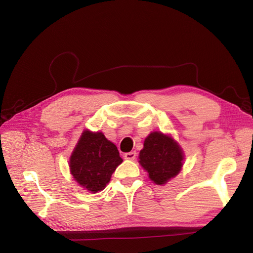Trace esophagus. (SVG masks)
Returning a JSON list of instances; mask_svg holds the SVG:
<instances>
[{"mask_svg": "<svg viewBox=\"0 0 253 253\" xmlns=\"http://www.w3.org/2000/svg\"><path fill=\"white\" fill-rule=\"evenodd\" d=\"M136 156H137L136 152H128V153L124 154L125 160H129V161H133L134 158H136Z\"/></svg>", "mask_w": 253, "mask_h": 253, "instance_id": "1", "label": "esophagus"}]
</instances>
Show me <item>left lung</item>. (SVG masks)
Masks as SVG:
<instances>
[{"label": "left lung", "instance_id": "8db88e82", "mask_svg": "<svg viewBox=\"0 0 253 253\" xmlns=\"http://www.w3.org/2000/svg\"><path fill=\"white\" fill-rule=\"evenodd\" d=\"M139 163L156 184H165L175 177L183 164V153L178 143L162 132H152L144 140Z\"/></svg>", "mask_w": 253, "mask_h": 253}]
</instances>
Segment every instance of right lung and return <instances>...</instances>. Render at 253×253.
<instances>
[{"instance_id": "1", "label": "right lung", "mask_w": 253, "mask_h": 253, "mask_svg": "<svg viewBox=\"0 0 253 253\" xmlns=\"http://www.w3.org/2000/svg\"><path fill=\"white\" fill-rule=\"evenodd\" d=\"M122 162L116 145L102 132L85 130L70 158V170L80 185L97 193L107 186Z\"/></svg>"}]
</instances>
